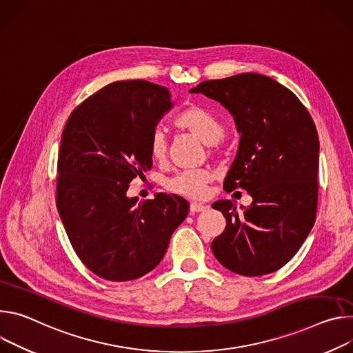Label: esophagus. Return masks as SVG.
I'll list each match as a JSON object with an SVG mask.
<instances>
[{
    "label": "esophagus",
    "mask_w": 353,
    "mask_h": 353,
    "mask_svg": "<svg viewBox=\"0 0 353 353\" xmlns=\"http://www.w3.org/2000/svg\"><path fill=\"white\" fill-rule=\"evenodd\" d=\"M206 209H208L206 205H202V203H198V202H192L190 203V212L192 213H199V212H203Z\"/></svg>",
    "instance_id": "1"
}]
</instances>
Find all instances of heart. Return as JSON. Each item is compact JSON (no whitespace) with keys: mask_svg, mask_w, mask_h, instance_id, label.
Here are the masks:
<instances>
[{"mask_svg":"<svg viewBox=\"0 0 353 353\" xmlns=\"http://www.w3.org/2000/svg\"><path fill=\"white\" fill-rule=\"evenodd\" d=\"M176 126L185 129L199 137L205 144H217L224 137L223 125L201 106H189L182 110L176 117ZM151 159L155 161H164L168 154L167 136L163 130H155L148 144ZM213 179V172L208 168L188 170L176 174L165 182L168 190L181 194L185 198L199 199L203 198L208 190V183Z\"/></svg>","mask_w":353,"mask_h":353,"instance_id":"obj_1","label":"heart"}]
</instances>
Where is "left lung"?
<instances>
[{"instance_id": "8db88e82", "label": "left lung", "mask_w": 353, "mask_h": 353, "mask_svg": "<svg viewBox=\"0 0 353 353\" xmlns=\"http://www.w3.org/2000/svg\"><path fill=\"white\" fill-rule=\"evenodd\" d=\"M221 103L240 133L224 189L252 198L241 210L213 203L225 228L212 243L217 261L244 276H261L288 263L316 221L320 141L299 98L272 78L245 72L209 80L190 90Z\"/></svg>"}]
</instances>
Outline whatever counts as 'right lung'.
I'll return each instance as SVG.
<instances>
[{"label":"right lung","instance_id":"obj_1","mask_svg":"<svg viewBox=\"0 0 353 353\" xmlns=\"http://www.w3.org/2000/svg\"><path fill=\"white\" fill-rule=\"evenodd\" d=\"M174 102L165 87L116 81L77 106L61 136L56 205L83 263L106 281L126 282L164 258L189 203L178 194L129 198L133 178L152 165L148 144Z\"/></svg>","mask_w":353,"mask_h":353}]
</instances>
